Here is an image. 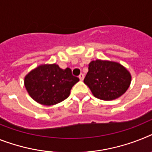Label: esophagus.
<instances>
[{"label":"esophagus","instance_id":"esophagus-1","mask_svg":"<svg viewBox=\"0 0 152 152\" xmlns=\"http://www.w3.org/2000/svg\"><path fill=\"white\" fill-rule=\"evenodd\" d=\"M79 78H80V80H83V79H84V74L83 73L80 74V76H79Z\"/></svg>","mask_w":152,"mask_h":152}]
</instances>
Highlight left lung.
<instances>
[{"label":"left lung","instance_id":"left-lung-1","mask_svg":"<svg viewBox=\"0 0 152 152\" xmlns=\"http://www.w3.org/2000/svg\"><path fill=\"white\" fill-rule=\"evenodd\" d=\"M84 79L95 97L112 100L123 95L131 83L130 72L119 63L110 61H92Z\"/></svg>","mask_w":152,"mask_h":152}]
</instances>
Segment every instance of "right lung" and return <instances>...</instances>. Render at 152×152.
Masks as SVG:
<instances>
[{
    "mask_svg": "<svg viewBox=\"0 0 152 152\" xmlns=\"http://www.w3.org/2000/svg\"><path fill=\"white\" fill-rule=\"evenodd\" d=\"M79 80L69 68L62 69L56 64L42 65L25 76V86L33 100L50 106L66 100Z\"/></svg>",
    "mask_w": 152,
    "mask_h": 152,
    "instance_id": "1",
    "label": "right lung"
}]
</instances>
